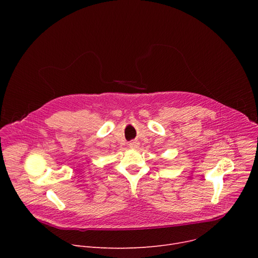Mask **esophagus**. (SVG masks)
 I'll use <instances>...</instances> for the list:
<instances>
[{
	"label": "esophagus",
	"mask_w": 258,
	"mask_h": 258,
	"mask_svg": "<svg viewBox=\"0 0 258 258\" xmlns=\"http://www.w3.org/2000/svg\"><path fill=\"white\" fill-rule=\"evenodd\" d=\"M130 147L132 148V150H137V148L139 147V143L136 142V141L131 142V143H130Z\"/></svg>",
	"instance_id": "esophagus-1"
}]
</instances>
